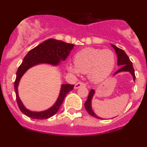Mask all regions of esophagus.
Here are the masks:
<instances>
[{
  "instance_id": "obj_1",
  "label": "esophagus",
  "mask_w": 147,
  "mask_h": 147,
  "mask_svg": "<svg viewBox=\"0 0 147 147\" xmlns=\"http://www.w3.org/2000/svg\"><path fill=\"white\" fill-rule=\"evenodd\" d=\"M85 83L82 82H79L76 83V85H74V88L75 89H78V88H80V87L85 86Z\"/></svg>"
}]
</instances>
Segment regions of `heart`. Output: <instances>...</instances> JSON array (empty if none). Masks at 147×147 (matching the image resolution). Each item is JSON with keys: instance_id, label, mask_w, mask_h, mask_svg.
<instances>
[{"instance_id": "b5f03b06", "label": "heart", "mask_w": 147, "mask_h": 147, "mask_svg": "<svg viewBox=\"0 0 147 147\" xmlns=\"http://www.w3.org/2000/svg\"><path fill=\"white\" fill-rule=\"evenodd\" d=\"M74 64L68 63L67 69L74 74H88L93 83L105 80L113 71L115 54L109 49L86 48L78 51L74 57Z\"/></svg>"}]
</instances>
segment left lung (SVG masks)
<instances>
[{"instance_id": "left-lung-1", "label": "left lung", "mask_w": 147, "mask_h": 147, "mask_svg": "<svg viewBox=\"0 0 147 147\" xmlns=\"http://www.w3.org/2000/svg\"><path fill=\"white\" fill-rule=\"evenodd\" d=\"M111 46L115 49V53H116V54H117L118 65L121 66L120 69L118 70V71L114 74V76L121 72H129V74L132 75V78H133V80L135 81V80H136V76H135L134 68H133L132 62L130 61L129 58L128 57V56L126 54V53L124 52V51H123L121 49H119V48L116 47L115 45L111 44ZM94 94H95V90L92 89L90 91L89 95H88V99H87V101L85 103V109H86L87 112H88L90 115H91V116L96 118V119H102V118L98 116L96 114L93 112V108H92L91 102Z\"/></svg>"}]
</instances>
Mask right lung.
<instances>
[{
	"mask_svg": "<svg viewBox=\"0 0 147 147\" xmlns=\"http://www.w3.org/2000/svg\"><path fill=\"white\" fill-rule=\"evenodd\" d=\"M74 47V45L73 44L66 43L61 40L54 39H49L34 48L26 55L17 71L15 90L18 107L20 111L26 116L34 119H46L54 115L58 112L65 96L74 89V85L62 84L61 85L59 96L52 107L43 111L36 112L27 109L19 97L18 85L22 76L29 68L37 65L49 64L53 66H57L61 61H64L67 58Z\"/></svg>",
	"mask_w": 147,
	"mask_h": 147,
	"instance_id": "obj_1",
	"label": "right lung"
}]
</instances>
